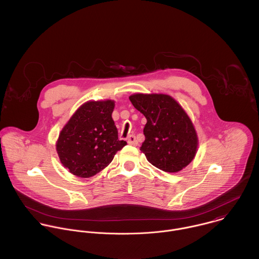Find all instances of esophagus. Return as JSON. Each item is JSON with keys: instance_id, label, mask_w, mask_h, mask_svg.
I'll use <instances>...</instances> for the list:
<instances>
[{"instance_id": "obj_1", "label": "esophagus", "mask_w": 259, "mask_h": 259, "mask_svg": "<svg viewBox=\"0 0 259 259\" xmlns=\"http://www.w3.org/2000/svg\"><path fill=\"white\" fill-rule=\"evenodd\" d=\"M127 144L131 145V146H134V147L138 146V141H137V139H136V137L134 135H131L127 138Z\"/></svg>"}]
</instances>
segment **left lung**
Segmentation results:
<instances>
[{
    "label": "left lung",
    "instance_id": "obj_1",
    "mask_svg": "<svg viewBox=\"0 0 259 259\" xmlns=\"http://www.w3.org/2000/svg\"><path fill=\"white\" fill-rule=\"evenodd\" d=\"M134 107L147 118L141 150L148 161L165 172H178L194 158L198 138L183 107L163 94H134Z\"/></svg>",
    "mask_w": 259,
    "mask_h": 259
}]
</instances>
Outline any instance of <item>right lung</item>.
Returning <instances> with one entry per match:
<instances>
[{"mask_svg":"<svg viewBox=\"0 0 259 259\" xmlns=\"http://www.w3.org/2000/svg\"><path fill=\"white\" fill-rule=\"evenodd\" d=\"M114 102L82 104L59 135L56 149L64 167L78 178H91L106 168L126 145L119 141L111 117Z\"/></svg>","mask_w":259,"mask_h":259,"instance_id":"add662e5","label":"right lung"}]
</instances>
